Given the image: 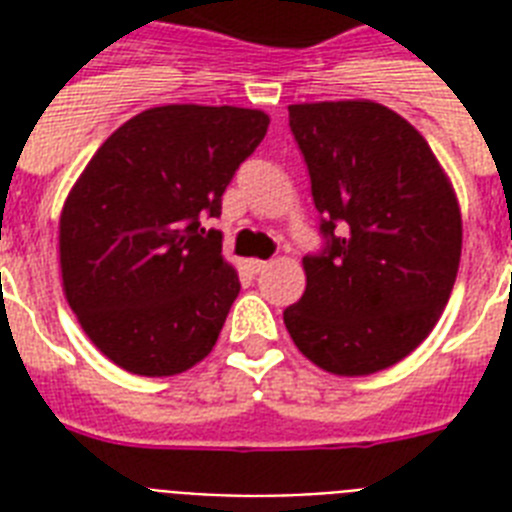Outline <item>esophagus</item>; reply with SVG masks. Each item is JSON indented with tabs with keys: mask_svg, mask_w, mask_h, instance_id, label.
I'll return each instance as SVG.
<instances>
[{
	"mask_svg": "<svg viewBox=\"0 0 512 512\" xmlns=\"http://www.w3.org/2000/svg\"><path fill=\"white\" fill-rule=\"evenodd\" d=\"M247 268L252 273H263L268 268V260H247Z\"/></svg>",
	"mask_w": 512,
	"mask_h": 512,
	"instance_id": "esophagus-1",
	"label": "esophagus"
}]
</instances>
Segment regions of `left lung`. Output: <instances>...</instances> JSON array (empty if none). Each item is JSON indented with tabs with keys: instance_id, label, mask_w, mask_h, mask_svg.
Instances as JSON below:
<instances>
[{
	"instance_id": "left-lung-1",
	"label": "left lung",
	"mask_w": 512,
	"mask_h": 512,
	"mask_svg": "<svg viewBox=\"0 0 512 512\" xmlns=\"http://www.w3.org/2000/svg\"><path fill=\"white\" fill-rule=\"evenodd\" d=\"M319 209V252L284 311L295 345L358 377L409 356L449 303L462 252L454 191L420 132L372 100L289 106Z\"/></svg>"
}]
</instances>
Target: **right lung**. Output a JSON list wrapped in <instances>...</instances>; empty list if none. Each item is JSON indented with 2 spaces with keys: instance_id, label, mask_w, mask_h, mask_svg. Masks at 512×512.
<instances>
[{
  "instance_id": "add662e5",
  "label": "right lung",
  "mask_w": 512,
  "mask_h": 512,
  "mask_svg": "<svg viewBox=\"0 0 512 512\" xmlns=\"http://www.w3.org/2000/svg\"><path fill=\"white\" fill-rule=\"evenodd\" d=\"M263 111L159 106L92 156L60 215V271L76 319L103 356L170 377L207 356L239 295L223 260V193L268 132Z\"/></svg>"
}]
</instances>
